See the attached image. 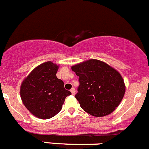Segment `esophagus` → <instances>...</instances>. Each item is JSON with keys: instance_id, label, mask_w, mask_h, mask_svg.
<instances>
[{"instance_id": "obj_1", "label": "esophagus", "mask_w": 149, "mask_h": 149, "mask_svg": "<svg viewBox=\"0 0 149 149\" xmlns=\"http://www.w3.org/2000/svg\"><path fill=\"white\" fill-rule=\"evenodd\" d=\"M70 92H71L72 95H75V93H76V89H75V88H72L70 89Z\"/></svg>"}]
</instances>
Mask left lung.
<instances>
[{
  "label": "left lung",
  "instance_id": "left-lung-1",
  "mask_svg": "<svg viewBox=\"0 0 149 149\" xmlns=\"http://www.w3.org/2000/svg\"><path fill=\"white\" fill-rule=\"evenodd\" d=\"M71 69L79 76L75 97L86 112L102 117L119 106L125 93L124 80L119 72L94 59L72 66Z\"/></svg>",
  "mask_w": 149,
  "mask_h": 149
}]
</instances>
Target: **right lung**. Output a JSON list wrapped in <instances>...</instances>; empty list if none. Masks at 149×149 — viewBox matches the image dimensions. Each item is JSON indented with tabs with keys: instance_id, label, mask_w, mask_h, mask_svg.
Listing matches in <instances>:
<instances>
[{
	"instance_id": "right-lung-1",
	"label": "right lung",
	"mask_w": 149,
	"mask_h": 149,
	"mask_svg": "<svg viewBox=\"0 0 149 149\" xmlns=\"http://www.w3.org/2000/svg\"><path fill=\"white\" fill-rule=\"evenodd\" d=\"M58 66L52 62L36 67L23 81L20 95L23 104L32 114L42 119L53 117L61 111L66 97L71 95L57 79Z\"/></svg>"
}]
</instances>
